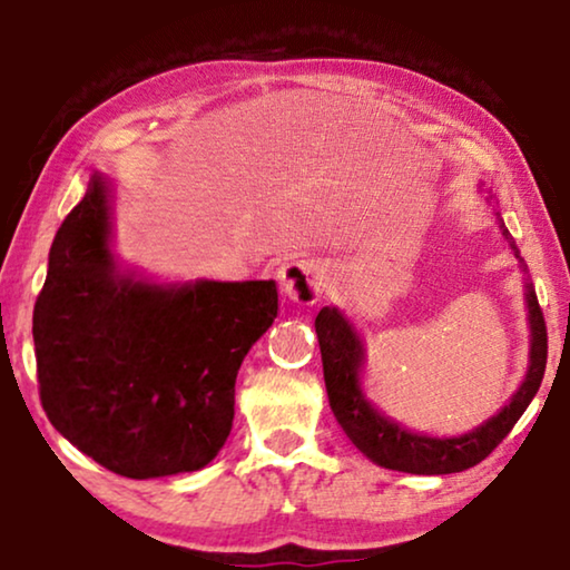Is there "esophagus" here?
Segmentation results:
<instances>
[{
  "instance_id": "34e87169",
  "label": "esophagus",
  "mask_w": 570,
  "mask_h": 570,
  "mask_svg": "<svg viewBox=\"0 0 570 570\" xmlns=\"http://www.w3.org/2000/svg\"><path fill=\"white\" fill-rule=\"evenodd\" d=\"M279 287L287 298L295 303H303V306H314V303L322 298L326 287V269L322 262L316 259H293L279 267L277 272Z\"/></svg>"
}]
</instances>
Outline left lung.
Here are the masks:
<instances>
[{"mask_svg": "<svg viewBox=\"0 0 570 570\" xmlns=\"http://www.w3.org/2000/svg\"><path fill=\"white\" fill-rule=\"evenodd\" d=\"M501 230L509 246L519 259V248L513 244L509 230L501 217ZM521 262V259H519ZM524 267V264H521ZM527 311H529V330H532V342H529V368L527 379L521 381L519 392L505 407L482 423L474 431L454 439H431V435L410 433L394 420H389L384 412H379L365 400L361 386L363 371V342L353 330V324L340 314L337 308L324 306L316 316V334L318 347H322L324 363V384L330 394V407L342 425V431L357 449L363 451L371 462H376L386 470L410 472V474H451L470 470L480 464L505 435L517 425V420L524 415L529 402L534 400L537 389L542 384L544 363H548V326L540 303H537L534 285L527 283Z\"/></svg>", "mask_w": 570, "mask_h": 570, "instance_id": "8db88e82", "label": "left lung"}]
</instances>
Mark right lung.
I'll list each match as a JSON object with an SVG mask.
<instances>
[{"instance_id":"right-lung-1","label":"right lung","mask_w":570,"mask_h":570,"mask_svg":"<svg viewBox=\"0 0 570 570\" xmlns=\"http://www.w3.org/2000/svg\"><path fill=\"white\" fill-rule=\"evenodd\" d=\"M104 176L65 217L33 308L38 394L65 439L121 478L194 472L233 425L236 376L277 318L275 279L124 275Z\"/></svg>"}]
</instances>
